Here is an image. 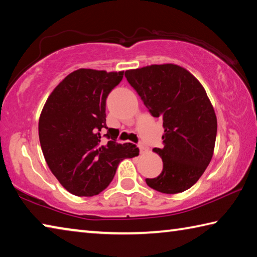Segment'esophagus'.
Returning <instances> with one entry per match:
<instances>
[{
    "label": "esophagus",
    "mask_w": 257,
    "mask_h": 257,
    "mask_svg": "<svg viewBox=\"0 0 257 257\" xmlns=\"http://www.w3.org/2000/svg\"><path fill=\"white\" fill-rule=\"evenodd\" d=\"M138 147H139V150H141V153H146V152L149 151V147L144 144H139Z\"/></svg>",
    "instance_id": "obj_1"
}]
</instances>
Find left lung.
Wrapping results in <instances>:
<instances>
[{
    "instance_id": "obj_1",
    "label": "left lung",
    "mask_w": 257,
    "mask_h": 257,
    "mask_svg": "<svg viewBox=\"0 0 257 257\" xmlns=\"http://www.w3.org/2000/svg\"><path fill=\"white\" fill-rule=\"evenodd\" d=\"M124 76L155 118H162L163 149H154L163 162L159 177L146 179L163 194L189 189L210 164L216 138V115L196 78L177 64H152Z\"/></svg>"
}]
</instances>
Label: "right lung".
Listing matches in <instances>:
<instances>
[{
  "label": "right lung",
  "instance_id": "right-lung-1",
  "mask_svg": "<svg viewBox=\"0 0 257 257\" xmlns=\"http://www.w3.org/2000/svg\"><path fill=\"white\" fill-rule=\"evenodd\" d=\"M123 71L78 69L55 87L43 107L38 135L50 170L69 193L90 197L110 185L120 161L139 150L118 144L106 127L105 104ZM103 128L109 141L102 142Z\"/></svg>",
  "mask_w": 257,
  "mask_h": 257
}]
</instances>
